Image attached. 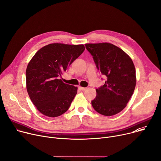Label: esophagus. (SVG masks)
Wrapping results in <instances>:
<instances>
[{"instance_id": "34e87169", "label": "esophagus", "mask_w": 161, "mask_h": 161, "mask_svg": "<svg viewBox=\"0 0 161 161\" xmlns=\"http://www.w3.org/2000/svg\"><path fill=\"white\" fill-rule=\"evenodd\" d=\"M79 89L82 91H85L86 90V88H83V87H80V86H79Z\"/></svg>"}]
</instances>
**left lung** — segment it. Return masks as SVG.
Instances as JSON below:
<instances>
[{"mask_svg": "<svg viewBox=\"0 0 161 161\" xmlns=\"http://www.w3.org/2000/svg\"><path fill=\"white\" fill-rule=\"evenodd\" d=\"M98 70L106 77L105 84L96 89L92 105L97 112L114 115L125 108L136 85L135 68L122 49L110 43L86 44Z\"/></svg>", "mask_w": 161, "mask_h": 161, "instance_id": "obj_1", "label": "left lung"}]
</instances>
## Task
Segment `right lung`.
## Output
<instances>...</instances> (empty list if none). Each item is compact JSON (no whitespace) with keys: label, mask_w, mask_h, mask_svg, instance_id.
I'll return each instance as SVG.
<instances>
[{"label":"right lung","mask_w":161,"mask_h":161,"mask_svg":"<svg viewBox=\"0 0 161 161\" xmlns=\"http://www.w3.org/2000/svg\"><path fill=\"white\" fill-rule=\"evenodd\" d=\"M84 49L82 44H50L30 60L26 71V88L31 101L43 115L56 117L69 109L77 88L59 77Z\"/></svg>","instance_id":"add662e5"}]
</instances>
